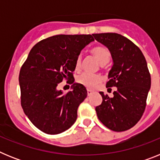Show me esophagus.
<instances>
[{
  "instance_id": "34e87169",
  "label": "esophagus",
  "mask_w": 160,
  "mask_h": 160,
  "mask_svg": "<svg viewBox=\"0 0 160 160\" xmlns=\"http://www.w3.org/2000/svg\"><path fill=\"white\" fill-rule=\"evenodd\" d=\"M92 93H93L92 90H89V89H87V95L90 96L91 94H92Z\"/></svg>"
}]
</instances>
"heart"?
<instances>
[{
    "mask_svg": "<svg viewBox=\"0 0 160 160\" xmlns=\"http://www.w3.org/2000/svg\"><path fill=\"white\" fill-rule=\"evenodd\" d=\"M91 53L95 58L98 61L100 64L103 65L108 62L111 58V53L108 49L104 46H97L91 50ZM82 58L78 56L75 61V70H79L81 67ZM101 81V78L98 74L90 73H82L77 78V82L79 84L82 85L85 87L89 89H92L98 84Z\"/></svg>",
    "mask_w": 160,
    "mask_h": 160,
    "instance_id": "1",
    "label": "heart"
}]
</instances>
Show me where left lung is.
<instances>
[{"label": "left lung", "instance_id": "8db88e82", "mask_svg": "<svg viewBox=\"0 0 160 160\" xmlns=\"http://www.w3.org/2000/svg\"><path fill=\"white\" fill-rule=\"evenodd\" d=\"M95 40L108 48L113 66L107 87H117L112 98L99 92L101 105L96 107L98 119L114 131L133 128L142 117L151 87V74L140 49L128 38L115 32L94 33Z\"/></svg>", "mask_w": 160, "mask_h": 160}]
</instances>
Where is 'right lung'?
I'll return each mask as SVG.
<instances>
[{
  "instance_id": "add662e5",
  "label": "right lung",
  "mask_w": 160,
  "mask_h": 160,
  "mask_svg": "<svg viewBox=\"0 0 160 160\" xmlns=\"http://www.w3.org/2000/svg\"><path fill=\"white\" fill-rule=\"evenodd\" d=\"M94 39L90 34L55 35L38 42L29 52L19 74L21 104L37 128L49 135L66 131L75 122L78 108L87 96L84 86L74 83L63 94L58 86L72 84L75 61Z\"/></svg>"
}]
</instances>
